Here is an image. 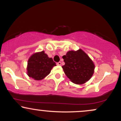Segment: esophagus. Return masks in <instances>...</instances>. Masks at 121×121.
<instances>
[{"label":"esophagus","mask_w":121,"mask_h":121,"mask_svg":"<svg viewBox=\"0 0 121 121\" xmlns=\"http://www.w3.org/2000/svg\"><path fill=\"white\" fill-rule=\"evenodd\" d=\"M57 65H61V62L60 61L57 62Z\"/></svg>","instance_id":"obj_1"}]
</instances>
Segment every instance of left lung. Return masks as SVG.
Wrapping results in <instances>:
<instances>
[{"label": "left lung", "mask_w": 121, "mask_h": 121, "mask_svg": "<svg viewBox=\"0 0 121 121\" xmlns=\"http://www.w3.org/2000/svg\"><path fill=\"white\" fill-rule=\"evenodd\" d=\"M62 59L65 63L62 66L65 74L74 84H84L93 74L94 63L82 50L69 51Z\"/></svg>", "instance_id": "8db88e82"}]
</instances>
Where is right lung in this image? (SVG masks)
<instances>
[{"mask_svg": "<svg viewBox=\"0 0 121 121\" xmlns=\"http://www.w3.org/2000/svg\"><path fill=\"white\" fill-rule=\"evenodd\" d=\"M56 62L48 57L44 51L36 53L30 56L28 61L27 74L35 80H41L48 76Z\"/></svg>", "mask_w": 121, "mask_h": 121, "instance_id": "obj_1", "label": "right lung"}]
</instances>
